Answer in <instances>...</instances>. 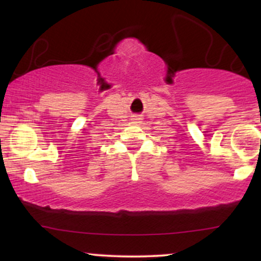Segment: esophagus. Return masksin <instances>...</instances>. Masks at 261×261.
I'll list each match as a JSON object with an SVG mask.
<instances>
[{
    "label": "esophagus",
    "instance_id": "obj_1",
    "mask_svg": "<svg viewBox=\"0 0 261 261\" xmlns=\"http://www.w3.org/2000/svg\"><path fill=\"white\" fill-rule=\"evenodd\" d=\"M135 120H139V119H135Z\"/></svg>",
    "mask_w": 261,
    "mask_h": 261
}]
</instances>
